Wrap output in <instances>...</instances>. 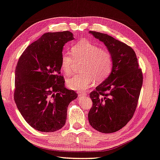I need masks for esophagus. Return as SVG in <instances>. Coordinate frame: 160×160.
<instances>
[{
	"label": "esophagus",
	"mask_w": 160,
	"mask_h": 160,
	"mask_svg": "<svg viewBox=\"0 0 160 160\" xmlns=\"http://www.w3.org/2000/svg\"><path fill=\"white\" fill-rule=\"evenodd\" d=\"M78 95L79 97H82V96H87V93L84 92H78Z\"/></svg>",
	"instance_id": "1"
}]
</instances>
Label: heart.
<instances>
[{
	"label": "heart",
	"mask_w": 160,
	"mask_h": 160,
	"mask_svg": "<svg viewBox=\"0 0 160 160\" xmlns=\"http://www.w3.org/2000/svg\"><path fill=\"white\" fill-rule=\"evenodd\" d=\"M71 52H63L61 55V68L67 76L74 72L76 60L82 61V74L67 81L68 88L73 90H84L88 88L93 80L96 82L105 80L113 68V57L108 50L101 48L89 40L83 39L73 43Z\"/></svg>",
	"instance_id": "1"
}]
</instances>
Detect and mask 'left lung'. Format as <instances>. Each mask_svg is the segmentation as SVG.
Instances as JSON below:
<instances>
[{
  "label": "left lung",
  "mask_w": 160,
  "mask_h": 160,
  "mask_svg": "<svg viewBox=\"0 0 160 160\" xmlns=\"http://www.w3.org/2000/svg\"><path fill=\"white\" fill-rule=\"evenodd\" d=\"M89 32L105 43L114 64L109 77L90 93L93 104L89 122L98 132H115L126 126L135 112L143 83L142 71L130 46L107 34Z\"/></svg>",
  "instance_id": "obj_1"
}]
</instances>
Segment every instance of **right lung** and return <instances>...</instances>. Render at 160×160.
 Returning <instances> with one entry per match:
<instances>
[{"mask_svg":"<svg viewBox=\"0 0 160 160\" xmlns=\"http://www.w3.org/2000/svg\"><path fill=\"white\" fill-rule=\"evenodd\" d=\"M69 31L43 34L28 46L15 70L14 99L27 123L40 132H55L67 121V108L77 93L64 87L60 74L63 46Z\"/></svg>","mask_w":160,"mask_h":160,"instance_id":"obj_1","label":"right lung"}]
</instances>
